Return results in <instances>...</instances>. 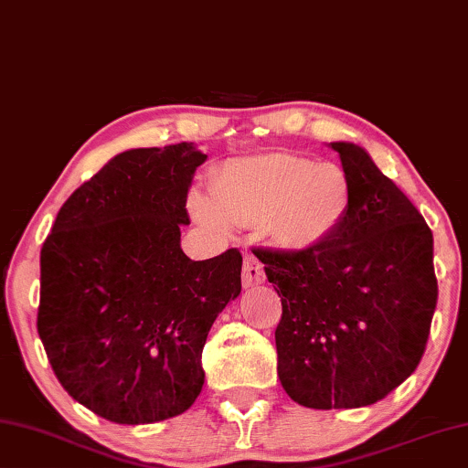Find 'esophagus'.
Masks as SVG:
<instances>
[{"label":"esophagus","mask_w":468,"mask_h":468,"mask_svg":"<svg viewBox=\"0 0 468 468\" xmlns=\"http://www.w3.org/2000/svg\"><path fill=\"white\" fill-rule=\"evenodd\" d=\"M243 287H254V285H261L264 283L266 274H264V266L261 264L258 258H254L251 254H248L243 258Z\"/></svg>","instance_id":"obj_1"}]
</instances>
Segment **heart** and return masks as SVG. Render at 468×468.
<instances>
[{"instance_id":"b5f03b06","label":"heart","mask_w":468,"mask_h":468,"mask_svg":"<svg viewBox=\"0 0 468 468\" xmlns=\"http://www.w3.org/2000/svg\"><path fill=\"white\" fill-rule=\"evenodd\" d=\"M352 187L335 162L292 154L229 160L212 181V199L196 196L197 218L222 229L261 225L287 250L321 246L346 220Z\"/></svg>"}]
</instances>
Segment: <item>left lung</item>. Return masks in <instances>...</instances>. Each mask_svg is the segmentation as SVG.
I'll return each mask as SVG.
<instances>
[{
  "instance_id": "1",
  "label": "left lung",
  "mask_w": 468,
  "mask_h": 468,
  "mask_svg": "<svg viewBox=\"0 0 468 468\" xmlns=\"http://www.w3.org/2000/svg\"><path fill=\"white\" fill-rule=\"evenodd\" d=\"M352 187L346 220L321 246L256 248L279 293V379L306 408L383 399L425 354L437 303L433 233L360 145L337 141Z\"/></svg>"
}]
</instances>
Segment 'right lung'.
I'll use <instances>...</instances> for the list:
<instances>
[{
    "instance_id": "1",
    "label": "right lung",
    "mask_w": 468,
    "mask_h": 468,
    "mask_svg": "<svg viewBox=\"0 0 468 468\" xmlns=\"http://www.w3.org/2000/svg\"><path fill=\"white\" fill-rule=\"evenodd\" d=\"M191 144L114 155L74 191L41 248L37 331L62 388L118 425L176 417L204 385L212 323L241 293V254L181 250Z\"/></svg>"
}]
</instances>
